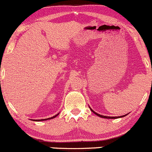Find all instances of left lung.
<instances>
[{
    "instance_id": "left-lung-1",
    "label": "left lung",
    "mask_w": 152,
    "mask_h": 152,
    "mask_svg": "<svg viewBox=\"0 0 152 152\" xmlns=\"http://www.w3.org/2000/svg\"><path fill=\"white\" fill-rule=\"evenodd\" d=\"M89 108H90V110H91V111L93 112L94 113V114H96V115H98V116H99V117H101V118H108V119H113V118H122V117H124V116H125V115H128V114H127V115H122V116H116V117H111V116H105V115H100V114H99V113H96V112H94V110L91 109V108L89 107Z\"/></svg>"
}]
</instances>
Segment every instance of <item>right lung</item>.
Segmentation results:
<instances>
[{
  "label": "right lung",
  "mask_w": 152,
  "mask_h": 152,
  "mask_svg": "<svg viewBox=\"0 0 152 152\" xmlns=\"http://www.w3.org/2000/svg\"><path fill=\"white\" fill-rule=\"evenodd\" d=\"M59 113H58V114H56V115H54V116H53V117H51V118H46V119H40V120H33L34 121H47V120H50V119H53V118H56V116H57L58 115Z\"/></svg>",
  "instance_id": "1"
}]
</instances>
